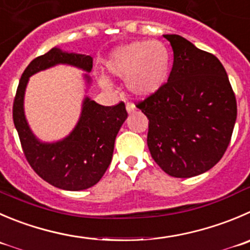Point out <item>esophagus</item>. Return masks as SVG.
I'll list each match as a JSON object with an SVG mask.
<instances>
[{"label": "esophagus", "mask_w": 250, "mask_h": 250, "mask_svg": "<svg viewBox=\"0 0 250 250\" xmlns=\"http://www.w3.org/2000/svg\"><path fill=\"white\" fill-rule=\"evenodd\" d=\"M135 110H136V106H135L134 104H132V103H127L126 104V111H127V113L132 114Z\"/></svg>", "instance_id": "obj_1"}]
</instances>
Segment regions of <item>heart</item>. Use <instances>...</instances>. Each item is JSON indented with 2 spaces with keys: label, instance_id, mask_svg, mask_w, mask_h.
Returning <instances> with one entry per match:
<instances>
[{
  "label": "heart",
  "instance_id": "1",
  "mask_svg": "<svg viewBox=\"0 0 250 250\" xmlns=\"http://www.w3.org/2000/svg\"><path fill=\"white\" fill-rule=\"evenodd\" d=\"M106 72L125 80L127 91L137 98L158 93L169 77L170 55L167 47L157 42H132L119 46L105 61ZM104 87L109 81L101 78Z\"/></svg>",
  "mask_w": 250,
  "mask_h": 250
}]
</instances>
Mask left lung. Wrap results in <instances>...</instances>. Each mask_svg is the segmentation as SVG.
Wrapping results in <instances>:
<instances>
[{
	"instance_id": "obj_1",
	"label": "left lung",
	"mask_w": 250,
	"mask_h": 250,
	"mask_svg": "<svg viewBox=\"0 0 250 250\" xmlns=\"http://www.w3.org/2000/svg\"><path fill=\"white\" fill-rule=\"evenodd\" d=\"M173 67L158 93L137 104L148 119L147 146L167 174H203L222 158L237 119V102L217 58L177 34H165Z\"/></svg>"
}]
</instances>
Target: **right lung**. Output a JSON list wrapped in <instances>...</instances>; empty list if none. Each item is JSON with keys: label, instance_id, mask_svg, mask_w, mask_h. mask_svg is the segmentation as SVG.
Returning a JSON list of instances; mask_svg holds the SVG:
<instances>
[{"label": "right lung", "instance_id": "right-lung-1", "mask_svg": "<svg viewBox=\"0 0 250 250\" xmlns=\"http://www.w3.org/2000/svg\"><path fill=\"white\" fill-rule=\"evenodd\" d=\"M56 65H70L84 71L85 83H92L88 72L93 67V58L52 47L34 59L23 72L13 103V123L25 158L34 172L59 189L78 191L96 185L108 169L116 135L126 120L127 113L123 102L114 106H104L85 96L80 119L72 131L56 142L40 141L25 118V88L30 76Z\"/></svg>", "mask_w": 250, "mask_h": 250}]
</instances>
